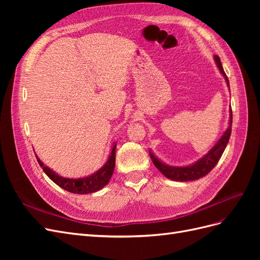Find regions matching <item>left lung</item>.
Masks as SVG:
<instances>
[{"label":"left lung","instance_id":"8db88e82","mask_svg":"<svg viewBox=\"0 0 260 260\" xmlns=\"http://www.w3.org/2000/svg\"><path fill=\"white\" fill-rule=\"evenodd\" d=\"M215 61L220 70V73L222 74L228 85H229V80H228V77H226L225 73L223 72L221 61H220V58H219V56H217V55H215ZM231 127H232V111H230L229 127H228V129L223 133V136L219 139L216 145L212 147L205 156L202 157V158L196 161L195 164L190 165V166L172 167V166H168V165L161 162L158 158H157V157L154 156V154L151 151H149V156H151L155 167L168 179L175 180V181H181V182H183V181L198 180L204 176H206L219 161L220 157H221L222 153L224 152V148H225L228 142H229V139L231 136Z\"/></svg>","mask_w":260,"mask_h":260}]
</instances>
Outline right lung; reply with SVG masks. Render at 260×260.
I'll list each match as a JSON object with an SVG mask.
<instances>
[{
  "label": "right lung",
  "mask_w": 260,
  "mask_h": 260,
  "mask_svg": "<svg viewBox=\"0 0 260 260\" xmlns=\"http://www.w3.org/2000/svg\"><path fill=\"white\" fill-rule=\"evenodd\" d=\"M115 153L116 143L113 145L111 156H109V158L104 166L100 170H98L95 174L81 179H69L60 177L57 174H55V172L51 170L49 167L44 166V164L39 159L38 157L37 159L39 165H40L43 171L46 174V176L61 188L75 194H89L103 188L108 183V181L111 180L115 168Z\"/></svg>",
  "instance_id": "obj_1"
}]
</instances>
